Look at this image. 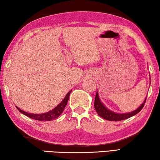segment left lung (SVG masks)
<instances>
[{"label": "left lung", "mask_w": 160, "mask_h": 160, "mask_svg": "<svg viewBox=\"0 0 160 160\" xmlns=\"http://www.w3.org/2000/svg\"><path fill=\"white\" fill-rule=\"evenodd\" d=\"M145 102H146V98L144 100V102L140 105V107L138 108L136 110L133 111V112L127 113H118L113 112L109 109H108L107 108L102 104V102H101V101H100L99 99L98 92H97L95 99H94V109H95L96 112H97V113H98V115L99 116H101V117H102L103 118L106 119V120H108V121H121V120H125V119L131 117V116H133L135 114H137L138 113H139L140 111L142 110L143 107H144Z\"/></svg>", "instance_id": "left-lung-1"}]
</instances>
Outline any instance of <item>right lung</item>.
<instances>
[{
	"mask_svg": "<svg viewBox=\"0 0 160 160\" xmlns=\"http://www.w3.org/2000/svg\"><path fill=\"white\" fill-rule=\"evenodd\" d=\"M70 92H71V91H70L69 92H68L66 96L65 97V98L63 99V101H62L57 107L54 108V109L51 111H50V112L44 113H41V114H37V113H29L28 112H24V111L20 109V108H18V107H16V108H17L19 112H20V113H23L24 115L28 116V117H29V118L34 119V120L52 121L53 119L57 118L58 116H60L62 112H63L65 107H66V106L67 105L68 101Z\"/></svg>",
	"mask_w": 160,
	"mask_h": 160,
	"instance_id": "1",
	"label": "right lung"
}]
</instances>
